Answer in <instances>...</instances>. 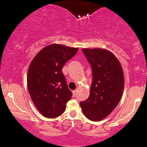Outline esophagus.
I'll list each match as a JSON object with an SVG mask.
<instances>
[{"label":"esophagus","instance_id":"esophagus-1","mask_svg":"<svg viewBox=\"0 0 147 147\" xmlns=\"http://www.w3.org/2000/svg\"><path fill=\"white\" fill-rule=\"evenodd\" d=\"M76 94H77V90H74V91H73V96H76Z\"/></svg>","mask_w":147,"mask_h":147}]
</instances>
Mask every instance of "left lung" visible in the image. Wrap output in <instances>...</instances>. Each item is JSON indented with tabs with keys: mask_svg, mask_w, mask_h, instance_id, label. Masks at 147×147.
<instances>
[{
	"mask_svg": "<svg viewBox=\"0 0 147 147\" xmlns=\"http://www.w3.org/2000/svg\"><path fill=\"white\" fill-rule=\"evenodd\" d=\"M82 51L90 63L93 80L89 97L80 106L88 119L101 121L113 111L122 96V67L115 55L106 49H83Z\"/></svg>",
	"mask_w": 147,
	"mask_h": 147,
	"instance_id": "obj_1",
	"label": "left lung"
}]
</instances>
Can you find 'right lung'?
<instances>
[{
  "instance_id": "obj_1",
  "label": "right lung",
  "mask_w": 147,
  "mask_h": 147,
  "mask_svg": "<svg viewBox=\"0 0 147 147\" xmlns=\"http://www.w3.org/2000/svg\"><path fill=\"white\" fill-rule=\"evenodd\" d=\"M78 51V48L53 44L40 51L30 63L28 91L36 107L46 117L61 115L71 98L62 68Z\"/></svg>"
}]
</instances>
